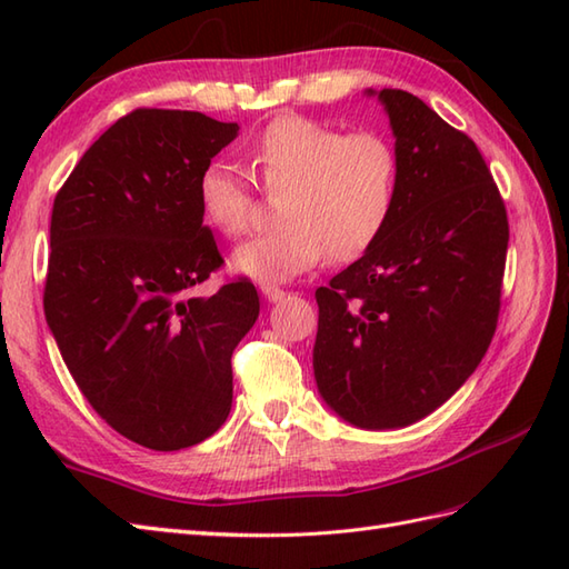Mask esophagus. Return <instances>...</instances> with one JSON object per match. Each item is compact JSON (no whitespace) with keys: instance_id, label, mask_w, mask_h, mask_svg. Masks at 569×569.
<instances>
[{"instance_id":"34e87169","label":"esophagus","mask_w":569,"mask_h":569,"mask_svg":"<svg viewBox=\"0 0 569 569\" xmlns=\"http://www.w3.org/2000/svg\"><path fill=\"white\" fill-rule=\"evenodd\" d=\"M261 296H263L266 300H269V303H278V300L286 298V291H283V288H278V286L263 283V286H261Z\"/></svg>"}]
</instances>
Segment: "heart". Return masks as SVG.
<instances>
[{
  "mask_svg": "<svg viewBox=\"0 0 569 569\" xmlns=\"http://www.w3.org/2000/svg\"><path fill=\"white\" fill-rule=\"evenodd\" d=\"M249 159L271 196L278 224L234 249L232 271L259 283H286L330 257L355 261L373 247L396 212L401 159L379 131H345L308 117H278L253 139ZM198 204L214 232L241 237L257 196L249 176L212 161L198 178Z\"/></svg>",
  "mask_w": 569,
  "mask_h": 569,
  "instance_id": "b5f03b06",
  "label": "heart"
}]
</instances>
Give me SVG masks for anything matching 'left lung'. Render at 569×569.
<instances>
[{"label":"left lung","mask_w":569,"mask_h":569,"mask_svg":"<svg viewBox=\"0 0 569 569\" xmlns=\"http://www.w3.org/2000/svg\"><path fill=\"white\" fill-rule=\"evenodd\" d=\"M377 98L401 159L383 234L320 286L316 383L342 420L406 428L462 386L497 330L509 220L477 143L403 90Z\"/></svg>","instance_id":"1"}]
</instances>
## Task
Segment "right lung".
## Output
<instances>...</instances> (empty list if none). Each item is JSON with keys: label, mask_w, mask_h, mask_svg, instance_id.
<instances>
[{"label": "right lung", "mask_w": 569, "mask_h": 569, "mask_svg": "<svg viewBox=\"0 0 569 569\" xmlns=\"http://www.w3.org/2000/svg\"><path fill=\"white\" fill-rule=\"evenodd\" d=\"M237 134L202 112L134 110L53 200L46 322L90 406L149 450H183L222 426L232 352L259 318L247 278L192 296L222 266L198 178Z\"/></svg>", "instance_id": "obj_1"}]
</instances>
